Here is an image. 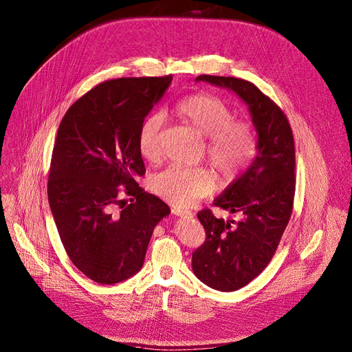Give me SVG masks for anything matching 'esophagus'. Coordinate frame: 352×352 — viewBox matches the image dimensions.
<instances>
[{
    "mask_svg": "<svg viewBox=\"0 0 352 352\" xmlns=\"http://www.w3.org/2000/svg\"><path fill=\"white\" fill-rule=\"evenodd\" d=\"M171 212H173L174 215H177V217H186V218H191V217H192V212H191V211L184 210V208H181V207H173Z\"/></svg>",
    "mask_w": 352,
    "mask_h": 352,
    "instance_id": "1",
    "label": "esophagus"
}]
</instances>
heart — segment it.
Wrapping results in <instances>:
<instances>
[{"instance_id": "heart-1", "label": "heart", "mask_w": 352, "mask_h": 352, "mask_svg": "<svg viewBox=\"0 0 352 352\" xmlns=\"http://www.w3.org/2000/svg\"><path fill=\"white\" fill-rule=\"evenodd\" d=\"M178 114L187 120L207 141V154L219 177L230 181L241 174L256 151L252 126L235 121L234 111L218 97L195 94L182 100L177 107ZM162 113L146 116L138 129V150L148 160L155 161L162 153ZM214 177L206 168H190L171 165L153 179V190L161 198L175 206H190L214 188Z\"/></svg>"}]
</instances>
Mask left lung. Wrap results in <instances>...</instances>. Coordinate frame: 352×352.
Instances as JSON below:
<instances>
[{
  "label": "left lung",
  "mask_w": 352,
  "mask_h": 352,
  "mask_svg": "<svg viewBox=\"0 0 352 352\" xmlns=\"http://www.w3.org/2000/svg\"><path fill=\"white\" fill-rule=\"evenodd\" d=\"M195 81L234 91L248 105L258 137L251 165L214 199L241 219L224 221L210 210L197 214L207 238L192 254V271L201 283L230 292L263 272L287 228L295 194L294 137L283 109L252 82L217 76Z\"/></svg>",
  "instance_id": "8db88e82"
}]
</instances>
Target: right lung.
Segmentation results:
<instances>
[{
    "label": "right lung",
    "mask_w": 352,
    "mask_h": 352,
    "mask_svg": "<svg viewBox=\"0 0 352 352\" xmlns=\"http://www.w3.org/2000/svg\"><path fill=\"white\" fill-rule=\"evenodd\" d=\"M171 81L173 76L105 81L74 102L58 126L50 208L69 260L96 283L135 275L155 226L171 212L137 182L145 174L140 125Z\"/></svg>",
    "instance_id": "add662e5"
}]
</instances>
